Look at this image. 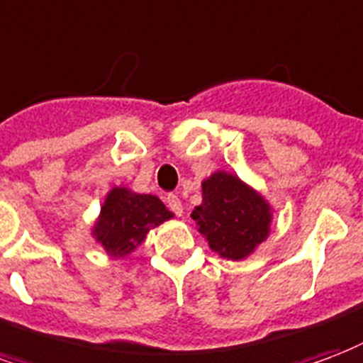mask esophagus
Returning <instances> with one entry per match:
<instances>
[{
  "label": "esophagus",
  "instance_id": "1",
  "mask_svg": "<svg viewBox=\"0 0 363 363\" xmlns=\"http://www.w3.org/2000/svg\"><path fill=\"white\" fill-rule=\"evenodd\" d=\"M165 202H167V208L173 211L174 216H181V213H182V203H181V198H179V196L167 194Z\"/></svg>",
  "mask_w": 363,
  "mask_h": 363
}]
</instances>
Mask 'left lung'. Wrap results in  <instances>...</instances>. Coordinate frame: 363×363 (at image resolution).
<instances>
[{"label": "left lung", "mask_w": 363, "mask_h": 363, "mask_svg": "<svg viewBox=\"0 0 363 363\" xmlns=\"http://www.w3.org/2000/svg\"><path fill=\"white\" fill-rule=\"evenodd\" d=\"M203 202L192 211L209 248L229 259H242L269 233V206L236 177L216 173L203 181Z\"/></svg>", "instance_id": "1"}]
</instances>
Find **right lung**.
<instances>
[{"label": "right lung", "mask_w": 363, "mask_h": 363, "mask_svg": "<svg viewBox=\"0 0 363 363\" xmlns=\"http://www.w3.org/2000/svg\"><path fill=\"white\" fill-rule=\"evenodd\" d=\"M171 217L160 198L113 189L106 198L94 235L111 256H127L146 238L147 230Z\"/></svg>", "instance_id": "right-lung-1"}]
</instances>
